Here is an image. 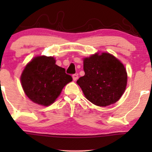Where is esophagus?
I'll return each mask as SVG.
<instances>
[{
  "label": "esophagus",
  "mask_w": 152,
  "mask_h": 152,
  "mask_svg": "<svg viewBox=\"0 0 152 152\" xmlns=\"http://www.w3.org/2000/svg\"><path fill=\"white\" fill-rule=\"evenodd\" d=\"M72 77H73V80H74V81H76V80L78 78V74H74L72 76Z\"/></svg>",
  "instance_id": "esophagus-1"
}]
</instances>
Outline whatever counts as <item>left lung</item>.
<instances>
[{"label":"left lung","mask_w":152,"mask_h":152,"mask_svg":"<svg viewBox=\"0 0 152 152\" xmlns=\"http://www.w3.org/2000/svg\"><path fill=\"white\" fill-rule=\"evenodd\" d=\"M85 75L76 81L89 102L106 106L119 100L126 89L127 73L123 64L109 53L83 58Z\"/></svg>","instance_id":"left-lung-1"}]
</instances>
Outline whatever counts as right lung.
Instances as JSON below:
<instances>
[{"label": "right lung", "mask_w": 152, "mask_h": 152, "mask_svg": "<svg viewBox=\"0 0 152 152\" xmlns=\"http://www.w3.org/2000/svg\"><path fill=\"white\" fill-rule=\"evenodd\" d=\"M20 81L24 92L33 102L47 106L55 102L72 77L56 64L53 57L42 56L35 57L26 65Z\"/></svg>", "instance_id": "add662e5"}]
</instances>
